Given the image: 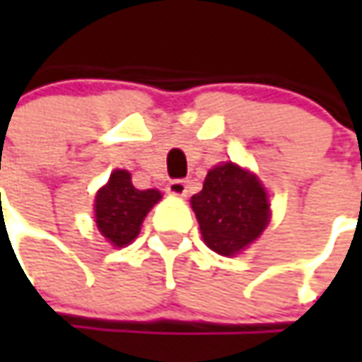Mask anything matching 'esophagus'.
Wrapping results in <instances>:
<instances>
[{"instance_id": "obj_1", "label": "esophagus", "mask_w": 362, "mask_h": 362, "mask_svg": "<svg viewBox=\"0 0 362 362\" xmlns=\"http://www.w3.org/2000/svg\"><path fill=\"white\" fill-rule=\"evenodd\" d=\"M167 191L171 193V195H187V181L185 179H173L169 185H167Z\"/></svg>"}]
</instances>
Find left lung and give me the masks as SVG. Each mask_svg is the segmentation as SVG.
<instances>
[{"mask_svg": "<svg viewBox=\"0 0 362 362\" xmlns=\"http://www.w3.org/2000/svg\"><path fill=\"white\" fill-rule=\"evenodd\" d=\"M205 243L221 256L247 247L268 226L270 203L257 177L233 163L211 169L191 197Z\"/></svg>", "mask_w": 362, "mask_h": 362, "instance_id": "obj_1", "label": "left lung"}]
</instances>
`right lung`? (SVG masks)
<instances>
[{
    "label": "right lung",
    "mask_w": 362,
    "mask_h": 362,
    "mask_svg": "<svg viewBox=\"0 0 362 362\" xmlns=\"http://www.w3.org/2000/svg\"><path fill=\"white\" fill-rule=\"evenodd\" d=\"M159 199L157 189H136L131 173L119 169L96 195V226L108 242L122 247L139 235L143 219Z\"/></svg>",
    "instance_id": "add662e5"
}]
</instances>
